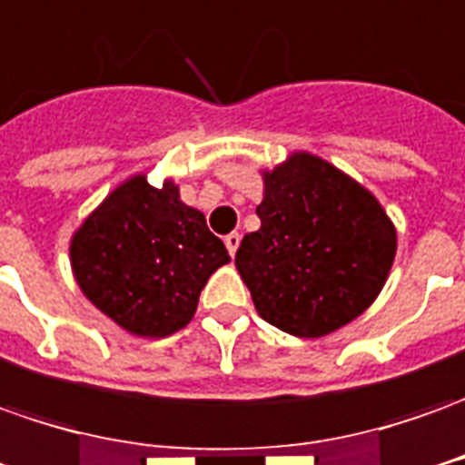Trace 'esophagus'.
<instances>
[{
  "label": "esophagus",
  "instance_id": "esophagus-1",
  "mask_svg": "<svg viewBox=\"0 0 465 465\" xmlns=\"http://www.w3.org/2000/svg\"><path fill=\"white\" fill-rule=\"evenodd\" d=\"M225 245H227V252L230 255H235L240 248V235L238 232H230V235H225Z\"/></svg>",
  "mask_w": 465,
  "mask_h": 465
}]
</instances>
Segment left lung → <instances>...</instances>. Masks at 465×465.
I'll return each mask as SVG.
<instances>
[{
    "instance_id": "8db88e82",
    "label": "left lung",
    "mask_w": 465,
    "mask_h": 465,
    "mask_svg": "<svg viewBox=\"0 0 465 465\" xmlns=\"http://www.w3.org/2000/svg\"><path fill=\"white\" fill-rule=\"evenodd\" d=\"M261 230L235 268L268 324L316 339L354 322L385 286L398 230L360 182L322 156L293 152L263 172Z\"/></svg>"
}]
</instances>
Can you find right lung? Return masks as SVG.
<instances>
[{"mask_svg":"<svg viewBox=\"0 0 465 465\" xmlns=\"http://www.w3.org/2000/svg\"><path fill=\"white\" fill-rule=\"evenodd\" d=\"M230 261L200 210L164 179L118 184L70 240V265L83 296L124 331L162 339L184 329L207 278Z\"/></svg>","mask_w":465,"mask_h":465,"instance_id":"add662e5","label":"right lung"}]
</instances>
